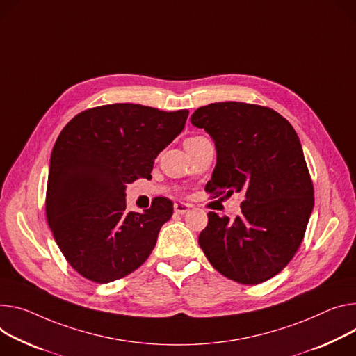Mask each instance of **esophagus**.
Segmentation results:
<instances>
[{"label": "esophagus", "instance_id": "esophagus-1", "mask_svg": "<svg viewBox=\"0 0 356 356\" xmlns=\"http://www.w3.org/2000/svg\"><path fill=\"white\" fill-rule=\"evenodd\" d=\"M190 207H191V206H190L188 203H181V202L175 203V211L179 213V214H184L186 211H188Z\"/></svg>", "mask_w": 356, "mask_h": 356}]
</instances>
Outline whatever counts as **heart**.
Segmentation results:
<instances>
[{
  "label": "heart",
  "instance_id": "b5f03b06",
  "mask_svg": "<svg viewBox=\"0 0 356 356\" xmlns=\"http://www.w3.org/2000/svg\"><path fill=\"white\" fill-rule=\"evenodd\" d=\"M200 136H195V138H188V139H186V142L184 143H188V142H193V140H196V139H199Z\"/></svg>",
  "mask_w": 356,
  "mask_h": 356
}]
</instances>
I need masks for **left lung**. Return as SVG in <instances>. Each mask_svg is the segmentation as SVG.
<instances>
[{
    "label": "left lung",
    "instance_id": "1",
    "mask_svg": "<svg viewBox=\"0 0 356 356\" xmlns=\"http://www.w3.org/2000/svg\"><path fill=\"white\" fill-rule=\"evenodd\" d=\"M191 123L211 136L217 165L206 190L214 197L243 191L241 213H209L199 244L224 277L264 282L293 260L314 207V186L297 132L278 112L244 102L199 108Z\"/></svg>",
    "mask_w": 356,
    "mask_h": 356
}]
</instances>
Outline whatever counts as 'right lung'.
Segmentation results:
<instances>
[{"label":"right lung","instance_id":"right-lung-1","mask_svg":"<svg viewBox=\"0 0 356 356\" xmlns=\"http://www.w3.org/2000/svg\"><path fill=\"white\" fill-rule=\"evenodd\" d=\"M187 109L135 104L86 109L62 129L51 154L45 211L54 238L82 277L106 284L139 268L173 214L157 197L126 210V184L150 179L154 159L183 131Z\"/></svg>","mask_w":356,"mask_h":356}]
</instances>
